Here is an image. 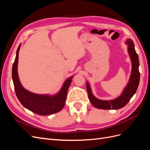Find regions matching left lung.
<instances>
[{
  "label": "left lung",
  "instance_id": "1",
  "mask_svg": "<svg viewBox=\"0 0 150 150\" xmlns=\"http://www.w3.org/2000/svg\"><path fill=\"white\" fill-rule=\"evenodd\" d=\"M125 44L128 45V52L131 62V71L128 83L118 97L111 100H102L95 97L91 91L88 81H86V88L88 97L93 105L101 110H118L127 104L136 93L139 83L140 74L139 72V58L136 52L133 41L129 38L126 39Z\"/></svg>",
  "mask_w": 150,
  "mask_h": 150
}]
</instances>
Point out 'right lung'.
Returning <instances> with one entry per match:
<instances>
[{
	"label": "right lung",
	"instance_id": "add662e5",
	"mask_svg": "<svg viewBox=\"0 0 150 150\" xmlns=\"http://www.w3.org/2000/svg\"><path fill=\"white\" fill-rule=\"evenodd\" d=\"M21 46V44L17 48L12 70V81L19 101L24 108L39 115H51L60 111L65 105L67 91L74 76L68 78L63 83L59 91L55 94H35L25 89L21 83L17 71Z\"/></svg>",
	"mask_w": 150,
	"mask_h": 150
}]
</instances>
